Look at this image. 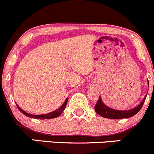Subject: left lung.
Returning <instances> with one entry per match:
<instances>
[{"label": "left lung", "instance_id": "8db88e82", "mask_svg": "<svg viewBox=\"0 0 154 154\" xmlns=\"http://www.w3.org/2000/svg\"><path fill=\"white\" fill-rule=\"evenodd\" d=\"M146 96H147V94L145 95L143 100H142L138 106H136L135 108L130 110H117L110 108V107H108L103 103V101H102L101 100V97H100V96L97 103H96V105L94 106V110H95V112L97 114L100 115L102 117L106 118V119H127V118H130L132 117V116H135V115L142 109L144 100H145Z\"/></svg>", "mask_w": 154, "mask_h": 154}]
</instances>
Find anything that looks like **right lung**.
Segmentation results:
<instances>
[{
	"label": "right lung",
	"instance_id": "add662e5",
	"mask_svg": "<svg viewBox=\"0 0 154 154\" xmlns=\"http://www.w3.org/2000/svg\"><path fill=\"white\" fill-rule=\"evenodd\" d=\"M67 101H68V98L66 99V101L64 102L63 105L60 107L59 109H56L55 111L54 112H51L47 113V114H43V115H31L29 114V113H27L25 111L22 109L20 108L19 106L17 105L18 106V109H19L20 112L23 113L25 116H27V117L29 118H32V119H54V118H57L58 116H60V115L62 114V112H63V110L65 109L66 108V105H67Z\"/></svg>",
	"mask_w": 154,
	"mask_h": 154
}]
</instances>
